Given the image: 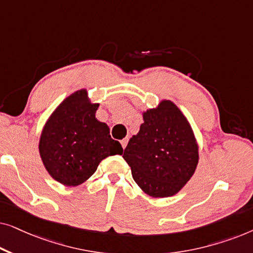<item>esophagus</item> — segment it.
<instances>
[{"instance_id":"esophagus-1","label":"esophagus","mask_w":253,"mask_h":253,"mask_svg":"<svg viewBox=\"0 0 253 253\" xmlns=\"http://www.w3.org/2000/svg\"><path fill=\"white\" fill-rule=\"evenodd\" d=\"M121 145H122V147H123V150H124V148H126V145H127V138H124V139L121 140Z\"/></svg>"}]
</instances>
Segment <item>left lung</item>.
<instances>
[{
	"label": "left lung",
	"instance_id": "left-lung-1",
	"mask_svg": "<svg viewBox=\"0 0 253 253\" xmlns=\"http://www.w3.org/2000/svg\"><path fill=\"white\" fill-rule=\"evenodd\" d=\"M123 158L139 188L164 198L177 193L191 178L198 165V145L185 116L166 100L144 113V123Z\"/></svg>",
	"mask_w": 253,
	"mask_h": 253
}]
</instances>
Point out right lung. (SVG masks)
Masks as SVG:
<instances>
[{
	"instance_id": "obj_1",
	"label": "right lung",
	"mask_w": 253,
	"mask_h": 253,
	"mask_svg": "<svg viewBox=\"0 0 253 253\" xmlns=\"http://www.w3.org/2000/svg\"><path fill=\"white\" fill-rule=\"evenodd\" d=\"M99 105H91L85 89L74 93L51 114L41 133L39 151L51 177L68 186L82 184L103 159L122 154L106 123L95 119Z\"/></svg>"
}]
</instances>
